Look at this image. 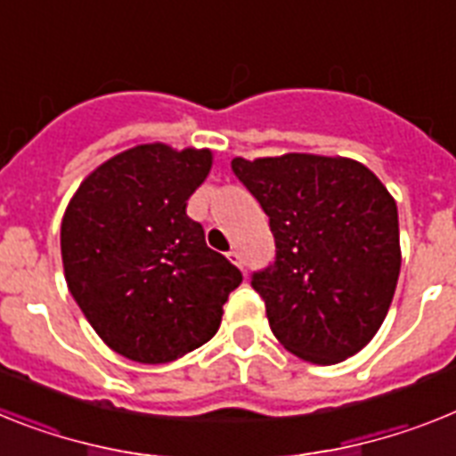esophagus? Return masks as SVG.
Listing matches in <instances>:
<instances>
[{
	"mask_svg": "<svg viewBox=\"0 0 456 456\" xmlns=\"http://www.w3.org/2000/svg\"><path fill=\"white\" fill-rule=\"evenodd\" d=\"M227 257H229V262L234 264V266H239V269H243V259H240V252L236 250V248H232V250L227 252Z\"/></svg>",
	"mask_w": 456,
	"mask_h": 456,
	"instance_id": "obj_1",
	"label": "esophagus"
}]
</instances>
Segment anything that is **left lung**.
<instances>
[{"label":"left lung","instance_id":"obj_1","mask_svg":"<svg viewBox=\"0 0 456 456\" xmlns=\"http://www.w3.org/2000/svg\"><path fill=\"white\" fill-rule=\"evenodd\" d=\"M232 169L269 216L275 262L252 287L275 338L320 366L357 354L385 322L401 271L387 187L350 157H234Z\"/></svg>","mask_w":456,"mask_h":456}]
</instances>
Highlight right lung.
Wrapping results in <instances>:
<instances>
[{
    "instance_id": "1",
    "label": "right lung",
    "mask_w": 456,
    "mask_h": 456,
    "mask_svg": "<svg viewBox=\"0 0 456 456\" xmlns=\"http://www.w3.org/2000/svg\"><path fill=\"white\" fill-rule=\"evenodd\" d=\"M213 167L208 148L141 143L86 175L62 217L64 278L110 350L167 364L216 336L243 281L187 217Z\"/></svg>"
}]
</instances>
